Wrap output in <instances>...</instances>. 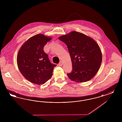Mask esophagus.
Instances as JSON below:
<instances>
[{
  "mask_svg": "<svg viewBox=\"0 0 122 122\" xmlns=\"http://www.w3.org/2000/svg\"><path fill=\"white\" fill-rule=\"evenodd\" d=\"M63 62H62V61H60V62H59V63L58 64V65H59V66H62L63 65Z\"/></svg>",
  "mask_w": 122,
  "mask_h": 122,
  "instance_id": "1",
  "label": "esophagus"
}]
</instances>
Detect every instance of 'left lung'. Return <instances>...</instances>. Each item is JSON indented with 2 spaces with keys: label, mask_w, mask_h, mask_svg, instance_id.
<instances>
[{
  "label": "left lung",
  "mask_w": 122,
  "mask_h": 122,
  "mask_svg": "<svg viewBox=\"0 0 122 122\" xmlns=\"http://www.w3.org/2000/svg\"><path fill=\"white\" fill-rule=\"evenodd\" d=\"M69 50L72 70L67 76L76 82L90 81L98 72L102 61V54L98 44L92 38L75 31L60 36Z\"/></svg>",
  "instance_id": "8db88e82"
}]
</instances>
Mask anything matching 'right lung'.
<instances>
[{
  "mask_svg": "<svg viewBox=\"0 0 122 122\" xmlns=\"http://www.w3.org/2000/svg\"><path fill=\"white\" fill-rule=\"evenodd\" d=\"M52 37L35 35L26 41L18 53L17 63L20 73L28 81L43 84L52 77L56 64H52L43 47Z\"/></svg>",
  "mask_w": 122,
  "mask_h": 122,
  "instance_id": "obj_1",
  "label": "right lung"
}]
</instances>
